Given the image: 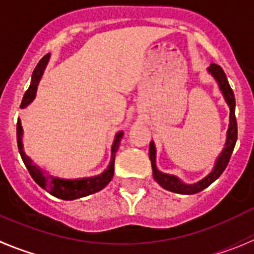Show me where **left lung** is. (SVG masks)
<instances>
[{"label": "left lung", "mask_w": 254, "mask_h": 254, "mask_svg": "<svg viewBox=\"0 0 254 254\" xmlns=\"http://www.w3.org/2000/svg\"><path fill=\"white\" fill-rule=\"evenodd\" d=\"M208 72L216 79V81H217V84H219L220 89L222 92V96H224L225 101H226V103L229 105V109H230V118H229L230 123H229V129L228 133H226V143H225V147L222 149V152L220 153L217 160H216L212 171L204 179L195 183V184H185L179 178H176L175 175L164 174L161 173L160 170H157V166H156V148H154V143L151 142V144H149V160H151L152 170H153V179L162 188L166 189V190L174 191V193L195 194L198 191L203 190L208 185L212 184L224 173V170L228 166L231 153H233L234 147H235V143H237L238 127L237 119H235V97H234L233 89H231L230 84H229L226 75H225L224 70L221 69V66H219L217 64H211L208 67Z\"/></svg>", "instance_id": "left-lung-1"}]
</instances>
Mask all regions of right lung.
<instances>
[{
    "label": "right lung",
    "mask_w": 254,
    "mask_h": 254,
    "mask_svg": "<svg viewBox=\"0 0 254 254\" xmlns=\"http://www.w3.org/2000/svg\"><path fill=\"white\" fill-rule=\"evenodd\" d=\"M48 60H50V54L46 55L43 59L38 63V65L35 66L34 71L32 75V81H30V85L28 88V90L25 92L23 97V101H21L20 109H24L26 106L29 105L33 100L35 98V93H37V88H38V83L41 80L42 75L45 72L46 66H47ZM124 133L123 131H119L115 136L114 144H112L111 148V161H110V165L107 167V170H105L102 174L97 176H92V178H84V179H60V178H55L52 175H48L46 174L43 170L39 169L35 164H33V160L26 156L25 152L23 149V127H21L20 120H17L16 125V138H17V147H19V152H20V156L23 158L24 165L26 166L28 171H29L30 176L33 178L37 184L43 188L45 190H47L48 193L52 194L54 197L60 198V199L65 200H72L78 199L81 197H87L89 194H93L96 191H100L101 189H103L106 185L111 182L112 176H114V170H115V153L118 151L119 144H120V140L123 138Z\"/></svg>",
    "instance_id": "right-lung-1"
}]
</instances>
